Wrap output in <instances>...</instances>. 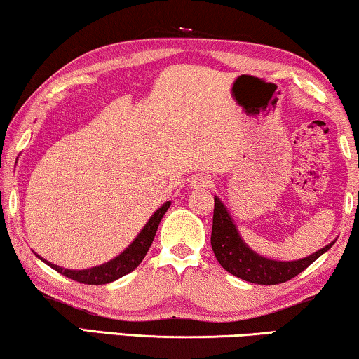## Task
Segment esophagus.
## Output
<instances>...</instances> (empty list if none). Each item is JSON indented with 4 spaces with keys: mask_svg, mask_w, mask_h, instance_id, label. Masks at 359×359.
I'll return each instance as SVG.
<instances>
[{
    "mask_svg": "<svg viewBox=\"0 0 359 359\" xmlns=\"http://www.w3.org/2000/svg\"><path fill=\"white\" fill-rule=\"evenodd\" d=\"M210 183H212V180H210V176L208 175H196L193 180H191V188L193 189H203V188H209Z\"/></svg>",
    "mask_w": 359,
    "mask_h": 359,
    "instance_id": "34e87169",
    "label": "esophagus"
}]
</instances>
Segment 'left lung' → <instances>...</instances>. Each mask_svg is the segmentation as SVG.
<instances>
[{
  "instance_id": "1",
  "label": "left lung",
  "mask_w": 359,
  "mask_h": 359,
  "mask_svg": "<svg viewBox=\"0 0 359 359\" xmlns=\"http://www.w3.org/2000/svg\"><path fill=\"white\" fill-rule=\"evenodd\" d=\"M333 243L335 242L328 243L327 247L318 250V252L309 255V257L302 259H296V262H276V259L264 258L262 255L255 253L243 242L237 230V225L233 224L222 201L214 198L210 245H212L215 258L222 264L225 271H229L240 279H245L248 283L264 284V286L286 283L289 279L296 278L307 266H311Z\"/></svg>"
}]
</instances>
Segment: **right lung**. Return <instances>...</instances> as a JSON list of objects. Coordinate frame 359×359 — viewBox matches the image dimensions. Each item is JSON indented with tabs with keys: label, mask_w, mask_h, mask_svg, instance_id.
<instances>
[{
	"label": "right lung",
	"mask_w": 359,
	"mask_h": 359,
	"mask_svg": "<svg viewBox=\"0 0 359 359\" xmlns=\"http://www.w3.org/2000/svg\"><path fill=\"white\" fill-rule=\"evenodd\" d=\"M170 204H171L170 201H166L160 209L155 210V214L149 219V222L145 224V227L142 229V232L137 235L134 242H132L129 247L119 255V257H116L114 259H111V262H107L104 264H100V266H95L90 269H63L60 266H57V264L46 262V259L39 257V255L37 257L41 258L43 263H47L48 266L55 269V271L63 274V276L73 279V281H78L83 284L112 283L116 281V279L129 274L130 271H134V269L142 263V259L145 258L147 252H149L151 242H154L156 229H158V225L161 222V217H163L166 210H168Z\"/></svg>",
	"instance_id": "1"
}]
</instances>
